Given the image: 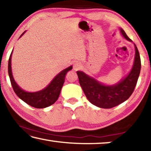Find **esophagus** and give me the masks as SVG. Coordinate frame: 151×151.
<instances>
[{
    "label": "esophagus",
    "mask_w": 151,
    "mask_h": 151,
    "mask_svg": "<svg viewBox=\"0 0 151 151\" xmlns=\"http://www.w3.org/2000/svg\"><path fill=\"white\" fill-rule=\"evenodd\" d=\"M82 67V65L81 63L79 62H75L73 65V69L75 70H78L79 69H81V68Z\"/></svg>",
    "instance_id": "obj_1"
}]
</instances>
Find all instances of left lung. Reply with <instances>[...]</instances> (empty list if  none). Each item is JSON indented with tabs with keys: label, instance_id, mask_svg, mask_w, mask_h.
<instances>
[{
	"label": "left lung",
	"instance_id": "8db88e82",
	"mask_svg": "<svg viewBox=\"0 0 151 151\" xmlns=\"http://www.w3.org/2000/svg\"><path fill=\"white\" fill-rule=\"evenodd\" d=\"M119 29L124 39L132 42L124 30L121 28ZM133 44L135 54L132 68L126 76L116 84L105 85L83 71H76L80 85L91 103L99 108L111 109L123 103L131 96L136 86L141 67L139 50Z\"/></svg>",
	"mask_w": 151,
	"mask_h": 151
}]
</instances>
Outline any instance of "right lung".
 <instances>
[{"label": "right lung", "mask_w": 151, "mask_h": 151, "mask_svg": "<svg viewBox=\"0 0 151 151\" xmlns=\"http://www.w3.org/2000/svg\"><path fill=\"white\" fill-rule=\"evenodd\" d=\"M25 32L26 31L20 35L19 39ZM12 51L9 60L8 71L12 88L17 95L29 105L37 109L46 108L54 104L58 100V96L60 95L61 88L65 83L66 74L68 73V71L72 70L73 66L71 65L60 71L58 75L55 76L50 83L42 90L37 92H28L23 90L18 85L12 75L11 67Z\"/></svg>", "instance_id": "obj_1"}]
</instances>
